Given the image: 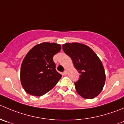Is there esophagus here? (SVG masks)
<instances>
[{"label":"esophagus","mask_w":124,"mask_h":124,"mask_svg":"<svg viewBox=\"0 0 124 124\" xmlns=\"http://www.w3.org/2000/svg\"><path fill=\"white\" fill-rule=\"evenodd\" d=\"M63 73H64L65 74H68V70H65L63 71Z\"/></svg>","instance_id":"obj_1"}]
</instances>
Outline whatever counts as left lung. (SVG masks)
<instances>
[{"label": "left lung", "mask_w": 124, "mask_h": 124, "mask_svg": "<svg viewBox=\"0 0 124 124\" xmlns=\"http://www.w3.org/2000/svg\"><path fill=\"white\" fill-rule=\"evenodd\" d=\"M62 49L80 73L79 79L74 82L78 94L85 99L98 96L105 84V74L96 54L89 46L79 43L65 44Z\"/></svg>", "instance_id": "1"}]
</instances>
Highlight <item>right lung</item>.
I'll return each mask as SVG.
<instances>
[{
    "mask_svg": "<svg viewBox=\"0 0 124 124\" xmlns=\"http://www.w3.org/2000/svg\"><path fill=\"white\" fill-rule=\"evenodd\" d=\"M61 50L59 44L44 42L32 48L22 61L20 81L27 93L41 96L51 90L62 77L53 57Z\"/></svg>",
    "mask_w": 124,
    "mask_h": 124,
    "instance_id": "obj_1",
    "label": "right lung"
}]
</instances>
